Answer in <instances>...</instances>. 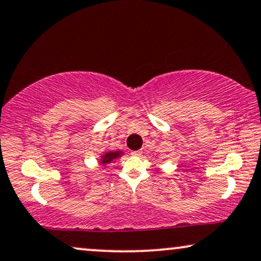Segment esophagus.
I'll list each match as a JSON object with an SVG mask.
<instances>
[{
  "label": "esophagus",
  "instance_id": "34e87169",
  "mask_svg": "<svg viewBox=\"0 0 261 261\" xmlns=\"http://www.w3.org/2000/svg\"><path fill=\"white\" fill-rule=\"evenodd\" d=\"M141 154H142L141 149H139V151H133V152H132V155H141Z\"/></svg>",
  "mask_w": 261,
  "mask_h": 261
}]
</instances>
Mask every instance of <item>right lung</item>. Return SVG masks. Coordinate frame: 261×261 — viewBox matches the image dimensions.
I'll list each match as a JSON object with an SVG mask.
<instances>
[{"mask_svg":"<svg viewBox=\"0 0 261 261\" xmlns=\"http://www.w3.org/2000/svg\"><path fill=\"white\" fill-rule=\"evenodd\" d=\"M122 154V152L121 151H116V152H107L105 155H102V159H101V164H109L112 163L114 159L119 158Z\"/></svg>","mask_w":261,"mask_h":261,"instance_id":"obj_1","label":"right lung"}]
</instances>
